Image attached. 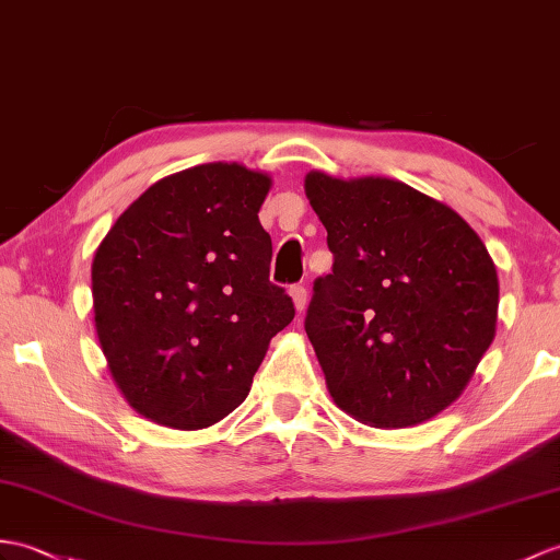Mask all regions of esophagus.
Listing matches in <instances>:
<instances>
[{
	"instance_id": "1",
	"label": "esophagus",
	"mask_w": 560,
	"mask_h": 560,
	"mask_svg": "<svg viewBox=\"0 0 560 560\" xmlns=\"http://www.w3.org/2000/svg\"><path fill=\"white\" fill-rule=\"evenodd\" d=\"M291 298H293V305H295V310L298 312H303L305 310V303H307V291H305V285H291Z\"/></svg>"
}]
</instances>
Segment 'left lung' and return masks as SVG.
Returning a JSON list of instances; mask_svg holds the SVG:
<instances>
[{
  "label": "left lung",
  "instance_id": "1",
  "mask_svg": "<svg viewBox=\"0 0 560 560\" xmlns=\"http://www.w3.org/2000/svg\"><path fill=\"white\" fill-rule=\"evenodd\" d=\"M305 195L334 253L305 317L334 402L380 429L436 418L497 336L499 277L482 238L396 178L307 172Z\"/></svg>",
  "mask_w": 560,
  "mask_h": 560
}]
</instances>
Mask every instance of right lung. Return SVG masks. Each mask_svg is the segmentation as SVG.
Returning <instances> with one entry per match:
<instances>
[{
	"instance_id": "1",
	"label": "right lung",
	"mask_w": 560,
	"mask_h": 560,
	"mask_svg": "<svg viewBox=\"0 0 560 560\" xmlns=\"http://www.w3.org/2000/svg\"><path fill=\"white\" fill-rule=\"evenodd\" d=\"M269 188V174L238 162L190 166L152 184L97 245L95 331L142 418L184 432L224 420L291 324L257 217Z\"/></svg>"
}]
</instances>
